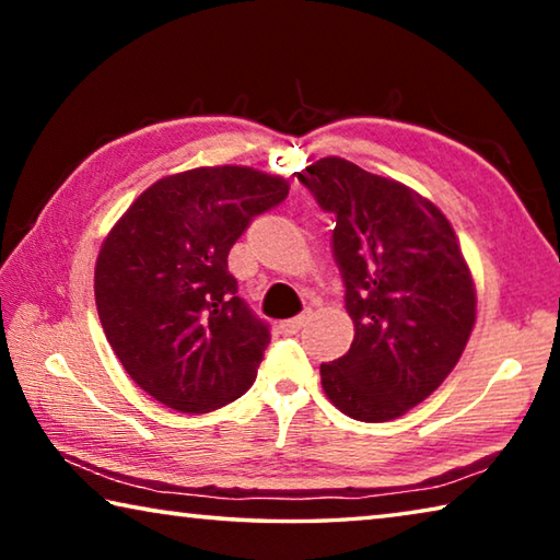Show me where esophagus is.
I'll use <instances>...</instances> for the list:
<instances>
[{"mask_svg":"<svg viewBox=\"0 0 560 560\" xmlns=\"http://www.w3.org/2000/svg\"><path fill=\"white\" fill-rule=\"evenodd\" d=\"M306 318H308V314H299V316H293V318L281 320V324H279L281 334H296V330H299L303 324H306Z\"/></svg>","mask_w":560,"mask_h":560,"instance_id":"esophagus-1","label":"esophagus"}]
</instances>
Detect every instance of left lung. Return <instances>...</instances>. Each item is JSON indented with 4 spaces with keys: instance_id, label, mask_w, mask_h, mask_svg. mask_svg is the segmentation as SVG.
<instances>
[{
    "instance_id": "1",
    "label": "left lung",
    "mask_w": 560,
    "mask_h": 560,
    "mask_svg": "<svg viewBox=\"0 0 560 560\" xmlns=\"http://www.w3.org/2000/svg\"><path fill=\"white\" fill-rule=\"evenodd\" d=\"M336 214L334 254L355 336L320 365L340 412L387 422L444 383L477 320V289L457 234L428 197L328 155L296 173Z\"/></svg>"
}]
</instances>
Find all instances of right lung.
Listing matches in <instances>:
<instances>
[{
	"label": "right lung",
	"instance_id": "obj_1",
	"mask_svg": "<svg viewBox=\"0 0 560 560\" xmlns=\"http://www.w3.org/2000/svg\"><path fill=\"white\" fill-rule=\"evenodd\" d=\"M289 179L246 165L192 167L136 197L101 244L93 291L110 348L136 385L200 415L249 390L271 334L226 269L252 217Z\"/></svg>",
	"mask_w": 560,
	"mask_h": 560
}]
</instances>
